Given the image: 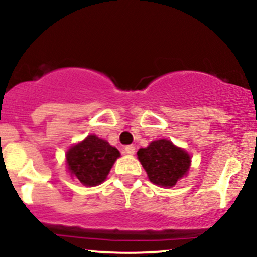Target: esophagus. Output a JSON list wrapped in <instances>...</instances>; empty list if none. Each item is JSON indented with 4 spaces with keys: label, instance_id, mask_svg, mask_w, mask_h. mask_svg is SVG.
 Instances as JSON below:
<instances>
[{
    "label": "esophagus",
    "instance_id": "esophagus-1",
    "mask_svg": "<svg viewBox=\"0 0 257 257\" xmlns=\"http://www.w3.org/2000/svg\"><path fill=\"white\" fill-rule=\"evenodd\" d=\"M124 151H125L126 155H134V152H135V146H134V145H128V146H125V149H124Z\"/></svg>",
    "mask_w": 257,
    "mask_h": 257
}]
</instances>
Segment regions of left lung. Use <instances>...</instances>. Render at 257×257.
Segmentation results:
<instances>
[{
  "mask_svg": "<svg viewBox=\"0 0 257 257\" xmlns=\"http://www.w3.org/2000/svg\"><path fill=\"white\" fill-rule=\"evenodd\" d=\"M137 155L150 182L161 187H174L190 168L188 152L167 139L151 142L148 148L139 149Z\"/></svg>",
  "mask_w": 257,
  "mask_h": 257,
  "instance_id": "8db88e82",
  "label": "left lung"
}]
</instances>
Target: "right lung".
<instances>
[{"instance_id": "right-lung-1", "label": "right lung", "mask_w": 257, "mask_h": 257, "mask_svg": "<svg viewBox=\"0 0 257 257\" xmlns=\"http://www.w3.org/2000/svg\"><path fill=\"white\" fill-rule=\"evenodd\" d=\"M119 151L95 134L87 135L83 142L70 146L66 162L70 176L86 187H96L107 178Z\"/></svg>"}]
</instances>
